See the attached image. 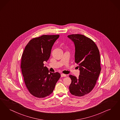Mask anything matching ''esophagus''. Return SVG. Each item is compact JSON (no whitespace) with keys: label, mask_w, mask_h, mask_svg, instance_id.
I'll list each match as a JSON object with an SVG mask.
<instances>
[{"label":"esophagus","mask_w":120,"mask_h":120,"mask_svg":"<svg viewBox=\"0 0 120 120\" xmlns=\"http://www.w3.org/2000/svg\"><path fill=\"white\" fill-rule=\"evenodd\" d=\"M61 77H66L67 76V75H65V74H61Z\"/></svg>","instance_id":"34e87169"}]
</instances>
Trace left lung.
<instances>
[{"label":"left lung","mask_w":120,"mask_h":120,"mask_svg":"<svg viewBox=\"0 0 120 120\" xmlns=\"http://www.w3.org/2000/svg\"><path fill=\"white\" fill-rule=\"evenodd\" d=\"M67 37L74 44L75 62L80 71L78 78L69 75L71 79L69 90L74 96H82L92 91L100 74V52L95 42L83 35L72 34Z\"/></svg>","instance_id":"8db88e82"}]
</instances>
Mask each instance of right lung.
Segmentation results:
<instances>
[{
	"instance_id": "1",
	"label": "right lung",
	"mask_w": 120,
	"mask_h": 120,
	"mask_svg": "<svg viewBox=\"0 0 120 120\" xmlns=\"http://www.w3.org/2000/svg\"><path fill=\"white\" fill-rule=\"evenodd\" d=\"M59 37V35H42L30 40L24 49L21 71L26 86L36 97L50 95L61 77L58 72H49L43 63L49 60L53 45Z\"/></svg>"
}]
</instances>
